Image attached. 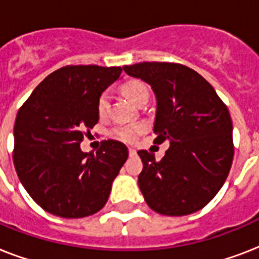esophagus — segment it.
<instances>
[{
  "label": "esophagus",
  "instance_id": "34e87169",
  "mask_svg": "<svg viewBox=\"0 0 259 259\" xmlns=\"http://www.w3.org/2000/svg\"><path fill=\"white\" fill-rule=\"evenodd\" d=\"M129 154L130 156H136V154H137V150L133 149V148H129Z\"/></svg>",
  "mask_w": 259,
  "mask_h": 259
}]
</instances>
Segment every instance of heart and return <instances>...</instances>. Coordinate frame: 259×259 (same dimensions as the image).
<instances>
[{"label": "heart", "mask_w": 259, "mask_h": 259, "mask_svg": "<svg viewBox=\"0 0 259 259\" xmlns=\"http://www.w3.org/2000/svg\"><path fill=\"white\" fill-rule=\"evenodd\" d=\"M122 90L130 101L134 102L136 105H138L144 98H148L149 91L148 87L140 80H129L126 82ZM110 102H111V94L109 91H103L98 98V113L101 117H105L106 114L109 113L110 109ZM144 132V126L142 125H126V126H119L117 129L114 130V133L118 138H121L122 141L126 142H134L138 138V136Z\"/></svg>", "instance_id": "1"}]
</instances>
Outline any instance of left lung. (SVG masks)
I'll use <instances>...</instances> for the list:
<instances>
[{
  "label": "left lung",
  "instance_id": "obj_1",
  "mask_svg": "<svg viewBox=\"0 0 259 259\" xmlns=\"http://www.w3.org/2000/svg\"><path fill=\"white\" fill-rule=\"evenodd\" d=\"M127 75L150 84L157 109L154 142L169 141L156 161L140 150L144 168L138 185L150 208L183 217L201 209L225 184L233 164V122L227 106L196 71L177 63L125 66Z\"/></svg>",
  "mask_w": 259,
  "mask_h": 259
}]
</instances>
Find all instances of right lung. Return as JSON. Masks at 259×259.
<instances>
[{
    "instance_id": "obj_1",
    "label": "right lung",
    "mask_w": 259,
    "mask_h": 259,
    "mask_svg": "<svg viewBox=\"0 0 259 259\" xmlns=\"http://www.w3.org/2000/svg\"><path fill=\"white\" fill-rule=\"evenodd\" d=\"M121 67L66 66L48 75L14 122L13 162L30 197L60 218H84L103 208L127 160L122 142L102 141L97 153L80 142L99 119L98 98L119 78Z\"/></svg>"
}]
</instances>
